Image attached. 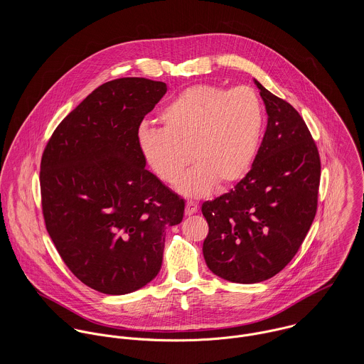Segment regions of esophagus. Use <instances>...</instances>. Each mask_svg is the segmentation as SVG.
<instances>
[{"mask_svg": "<svg viewBox=\"0 0 364 364\" xmlns=\"http://www.w3.org/2000/svg\"><path fill=\"white\" fill-rule=\"evenodd\" d=\"M198 211H199V208H198L196 203H193V202H188V203H186V208H185V214H186V215L196 214Z\"/></svg>", "mask_w": 364, "mask_h": 364, "instance_id": "34e87169", "label": "esophagus"}]
</instances>
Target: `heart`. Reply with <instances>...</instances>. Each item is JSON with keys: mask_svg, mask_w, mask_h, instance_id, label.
<instances>
[{"mask_svg": "<svg viewBox=\"0 0 364 364\" xmlns=\"http://www.w3.org/2000/svg\"><path fill=\"white\" fill-rule=\"evenodd\" d=\"M159 120L162 129L139 127L137 147L166 183L179 179L192 156L196 165L179 181L178 191L198 198L214 185L224 188L240 181L250 171L259 149L264 112L250 87L227 91L195 85L165 105Z\"/></svg>", "mask_w": 364, "mask_h": 364, "instance_id": "obj_1", "label": "heart"}]
</instances>
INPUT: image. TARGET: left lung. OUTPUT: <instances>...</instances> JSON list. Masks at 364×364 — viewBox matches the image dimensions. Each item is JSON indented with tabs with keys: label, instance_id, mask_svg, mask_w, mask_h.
I'll use <instances>...</instances> for the list:
<instances>
[{
	"label": "left lung",
	"instance_id": "left-lung-1",
	"mask_svg": "<svg viewBox=\"0 0 364 364\" xmlns=\"http://www.w3.org/2000/svg\"><path fill=\"white\" fill-rule=\"evenodd\" d=\"M267 126L251 171L205 202L208 269L234 283H259L294 258L316 213L321 161L300 113L260 82Z\"/></svg>",
	"mask_w": 364,
	"mask_h": 364
}]
</instances>
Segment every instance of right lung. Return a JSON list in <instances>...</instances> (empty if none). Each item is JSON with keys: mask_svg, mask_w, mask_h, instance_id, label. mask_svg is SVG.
I'll return each instance as SVG.
<instances>
[{"mask_svg": "<svg viewBox=\"0 0 364 364\" xmlns=\"http://www.w3.org/2000/svg\"><path fill=\"white\" fill-rule=\"evenodd\" d=\"M165 92V82L147 78L105 82L64 117L43 151L48 232L68 269L104 294L150 283L165 230L183 218V199L146 169L136 139Z\"/></svg>", "mask_w": 364, "mask_h": 364, "instance_id": "right-lung-1", "label": "right lung"}]
</instances>
